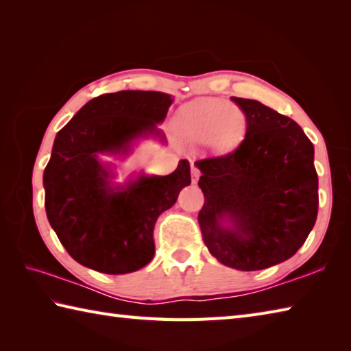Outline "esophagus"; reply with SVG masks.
<instances>
[{"instance_id":"1","label":"esophagus","mask_w":351,"mask_h":351,"mask_svg":"<svg viewBox=\"0 0 351 351\" xmlns=\"http://www.w3.org/2000/svg\"><path fill=\"white\" fill-rule=\"evenodd\" d=\"M199 176H200L199 169H197L196 166H193V164H191V181H193V182H197Z\"/></svg>"}]
</instances>
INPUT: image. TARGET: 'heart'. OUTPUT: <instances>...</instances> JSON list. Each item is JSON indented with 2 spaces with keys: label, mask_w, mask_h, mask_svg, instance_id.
I'll return each mask as SVG.
<instances>
[{
  "label": "heart",
  "mask_w": 351,
  "mask_h": 351,
  "mask_svg": "<svg viewBox=\"0 0 351 351\" xmlns=\"http://www.w3.org/2000/svg\"><path fill=\"white\" fill-rule=\"evenodd\" d=\"M247 128V116L240 107L223 99H199L184 106L175 117L176 136L185 143L213 141L217 147L235 145Z\"/></svg>",
  "instance_id": "b5f03b06"
}]
</instances>
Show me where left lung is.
<instances>
[{
	"mask_svg": "<svg viewBox=\"0 0 351 351\" xmlns=\"http://www.w3.org/2000/svg\"><path fill=\"white\" fill-rule=\"evenodd\" d=\"M232 101L247 116L245 136L234 151L196 161L205 197L197 220L221 264L264 270L293 256L315 225L314 146L288 116L253 99ZM225 217L234 230L221 225Z\"/></svg>",
	"mask_w": 351,
	"mask_h": 351,
	"instance_id": "obj_1",
	"label": "left lung"
}]
</instances>
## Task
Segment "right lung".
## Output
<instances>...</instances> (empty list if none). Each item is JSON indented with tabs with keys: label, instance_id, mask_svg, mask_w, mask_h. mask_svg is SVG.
I'll use <instances>...</instances> for the list:
<instances>
[{
	"label": "right lung",
	"instance_id": "obj_1",
	"mask_svg": "<svg viewBox=\"0 0 351 351\" xmlns=\"http://www.w3.org/2000/svg\"><path fill=\"white\" fill-rule=\"evenodd\" d=\"M171 98L161 92L122 90L88 101L58 131L43 171L49 225L81 265L107 274L137 271L155 253L158 215L190 185V162L169 176H140L121 190L108 187L98 154L125 152L132 138L160 134Z\"/></svg>",
	"mask_w": 351,
	"mask_h": 351
}]
</instances>
